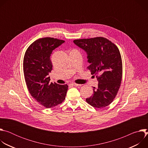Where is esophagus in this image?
Wrapping results in <instances>:
<instances>
[{"label": "esophagus", "mask_w": 148, "mask_h": 148, "mask_svg": "<svg viewBox=\"0 0 148 148\" xmlns=\"http://www.w3.org/2000/svg\"><path fill=\"white\" fill-rule=\"evenodd\" d=\"M73 86H75V87H79V86H81L82 85L81 84H77V83H73V84H71Z\"/></svg>", "instance_id": "34e87169"}]
</instances>
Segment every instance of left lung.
<instances>
[{
  "instance_id": "obj_1",
  "label": "left lung",
  "mask_w": 148,
  "mask_h": 148,
  "mask_svg": "<svg viewBox=\"0 0 148 148\" xmlns=\"http://www.w3.org/2000/svg\"><path fill=\"white\" fill-rule=\"evenodd\" d=\"M74 43L87 53L91 64L88 69L98 81V88L93 87L94 94L86 99L87 102L97 108L108 106L115 99L122 81V62L118 48L102 37L74 40Z\"/></svg>"
}]
</instances>
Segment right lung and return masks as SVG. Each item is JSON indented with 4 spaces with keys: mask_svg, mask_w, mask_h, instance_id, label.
<instances>
[{
    "mask_svg": "<svg viewBox=\"0 0 148 148\" xmlns=\"http://www.w3.org/2000/svg\"><path fill=\"white\" fill-rule=\"evenodd\" d=\"M64 41L53 37L41 38L32 43L25 54L23 73L27 87L36 101L46 108L61 103L68 90L67 84L50 83L49 77L53 69L51 54Z\"/></svg>",
    "mask_w": 148,
    "mask_h": 148,
    "instance_id": "obj_1",
    "label": "right lung"
}]
</instances>
